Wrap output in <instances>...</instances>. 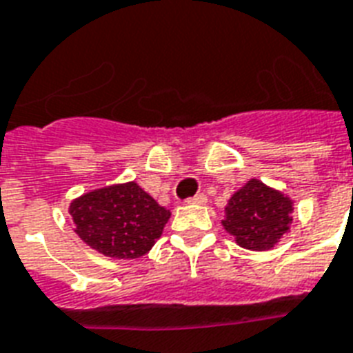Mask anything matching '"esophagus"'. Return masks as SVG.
<instances>
[{
  "label": "esophagus",
  "mask_w": 353,
  "mask_h": 353,
  "mask_svg": "<svg viewBox=\"0 0 353 353\" xmlns=\"http://www.w3.org/2000/svg\"><path fill=\"white\" fill-rule=\"evenodd\" d=\"M187 203H190V205H203V203H207V198H205V194H196V196H192V198L187 199Z\"/></svg>",
  "instance_id": "34e87169"
}]
</instances>
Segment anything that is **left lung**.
Wrapping results in <instances>:
<instances>
[{
	"label": "left lung",
	"mask_w": 353,
	"mask_h": 353,
	"mask_svg": "<svg viewBox=\"0 0 353 353\" xmlns=\"http://www.w3.org/2000/svg\"><path fill=\"white\" fill-rule=\"evenodd\" d=\"M291 199L262 181L251 179L229 199L227 218L221 223L236 243L251 251H265L288 232L291 223Z\"/></svg>",
	"instance_id": "left-lung-1"
}]
</instances>
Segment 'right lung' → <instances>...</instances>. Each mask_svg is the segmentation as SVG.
<instances>
[{
    "label": "right lung",
    "instance_id": "obj_1",
    "mask_svg": "<svg viewBox=\"0 0 353 353\" xmlns=\"http://www.w3.org/2000/svg\"><path fill=\"white\" fill-rule=\"evenodd\" d=\"M69 214L74 232L91 249L124 260L146 254L170 218L165 207L133 181L80 196Z\"/></svg>",
    "mask_w": 353,
    "mask_h": 353
}]
</instances>
